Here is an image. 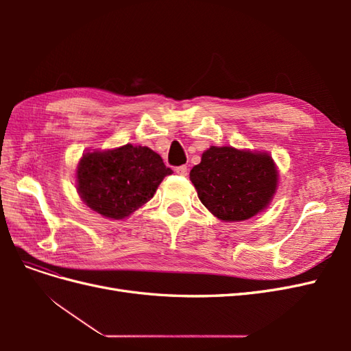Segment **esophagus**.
I'll list each match as a JSON object with an SVG mask.
<instances>
[{"label":"esophagus","mask_w":351,"mask_h":351,"mask_svg":"<svg viewBox=\"0 0 351 351\" xmlns=\"http://www.w3.org/2000/svg\"><path fill=\"white\" fill-rule=\"evenodd\" d=\"M187 171H189V168L186 167V165H182V167H177L176 168V173L178 174V176H187Z\"/></svg>","instance_id":"34e87169"}]
</instances>
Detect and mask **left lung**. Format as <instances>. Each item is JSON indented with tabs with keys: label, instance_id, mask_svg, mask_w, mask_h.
<instances>
[{
	"label": "left lung",
	"instance_id": "8db88e82",
	"mask_svg": "<svg viewBox=\"0 0 351 351\" xmlns=\"http://www.w3.org/2000/svg\"><path fill=\"white\" fill-rule=\"evenodd\" d=\"M278 168L268 152L210 146L190 171L202 204L224 222L246 221L267 209L278 187Z\"/></svg>",
	"mask_w": 351,
	"mask_h": 351
}]
</instances>
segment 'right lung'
Wrapping results in <instances>:
<instances>
[{
  "instance_id": "right-lung-1",
  "label": "right lung",
  "mask_w": 351,
  "mask_h": 351,
  "mask_svg": "<svg viewBox=\"0 0 351 351\" xmlns=\"http://www.w3.org/2000/svg\"><path fill=\"white\" fill-rule=\"evenodd\" d=\"M171 173L151 147L127 143L84 152L76 169V189L83 204L97 214L124 219L149 202Z\"/></svg>"
}]
</instances>
